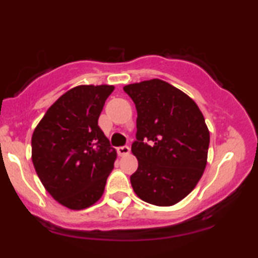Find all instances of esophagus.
Masks as SVG:
<instances>
[{
	"label": "esophagus",
	"instance_id": "obj_1",
	"mask_svg": "<svg viewBox=\"0 0 258 258\" xmlns=\"http://www.w3.org/2000/svg\"><path fill=\"white\" fill-rule=\"evenodd\" d=\"M130 152H131V149H130L127 146H123V147H119L117 148V154H119L120 156H126L128 155Z\"/></svg>",
	"mask_w": 258,
	"mask_h": 258
}]
</instances>
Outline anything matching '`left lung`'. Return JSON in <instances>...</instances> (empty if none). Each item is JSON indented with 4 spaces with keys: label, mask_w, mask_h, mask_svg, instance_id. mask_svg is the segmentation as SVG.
Instances as JSON below:
<instances>
[{
    "label": "left lung",
    "mask_w": 258,
    "mask_h": 258,
    "mask_svg": "<svg viewBox=\"0 0 258 258\" xmlns=\"http://www.w3.org/2000/svg\"><path fill=\"white\" fill-rule=\"evenodd\" d=\"M123 91L137 109L133 190L146 203L172 206L193 190L206 167L210 132L203 112L184 92L159 79Z\"/></svg>",
    "instance_id": "obj_1"
}]
</instances>
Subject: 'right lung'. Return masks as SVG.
<instances>
[{
  "label": "right lung",
  "mask_w": 258,
  "mask_h": 258,
  "mask_svg": "<svg viewBox=\"0 0 258 258\" xmlns=\"http://www.w3.org/2000/svg\"><path fill=\"white\" fill-rule=\"evenodd\" d=\"M109 85L76 86L55 100L32 133L31 159L46 190L70 210H84L104 193L116 150L98 119Z\"/></svg>",
  "instance_id": "right-lung-1"
}]
</instances>
